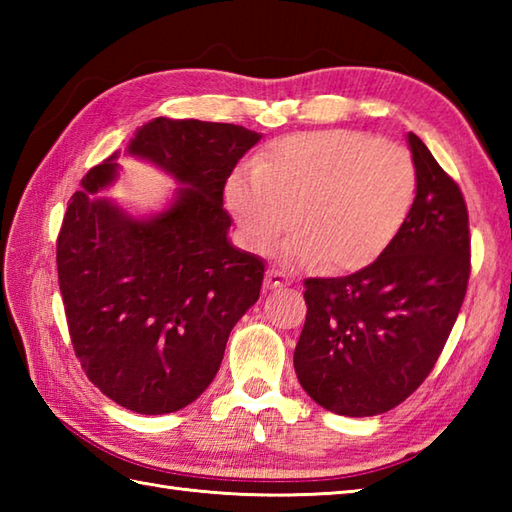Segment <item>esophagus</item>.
<instances>
[{"label":"esophagus","instance_id":"esophagus-1","mask_svg":"<svg viewBox=\"0 0 512 512\" xmlns=\"http://www.w3.org/2000/svg\"><path fill=\"white\" fill-rule=\"evenodd\" d=\"M288 284V279L284 277V273H279V270H268L266 273V288L273 290V288H284Z\"/></svg>","mask_w":512,"mask_h":512}]
</instances>
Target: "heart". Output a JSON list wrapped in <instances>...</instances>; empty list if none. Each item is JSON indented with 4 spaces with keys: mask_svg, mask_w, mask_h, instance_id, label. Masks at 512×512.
<instances>
[{
    "mask_svg": "<svg viewBox=\"0 0 512 512\" xmlns=\"http://www.w3.org/2000/svg\"><path fill=\"white\" fill-rule=\"evenodd\" d=\"M416 165L405 147L350 129L281 136L224 184L242 242L264 255L290 226L295 264L361 270L385 253L416 198Z\"/></svg>",
    "mask_w": 512,
    "mask_h": 512,
    "instance_id": "b5f03b06",
    "label": "heart"
}]
</instances>
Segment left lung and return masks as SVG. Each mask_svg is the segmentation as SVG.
<instances>
[{
    "label": "left lung",
    "instance_id": "obj_1",
    "mask_svg": "<svg viewBox=\"0 0 512 512\" xmlns=\"http://www.w3.org/2000/svg\"><path fill=\"white\" fill-rule=\"evenodd\" d=\"M409 147L416 200L391 246L354 275L303 281L295 372L339 416H376L407 400L442 354L469 286L464 195L416 134Z\"/></svg>",
    "mask_w": 512,
    "mask_h": 512
}]
</instances>
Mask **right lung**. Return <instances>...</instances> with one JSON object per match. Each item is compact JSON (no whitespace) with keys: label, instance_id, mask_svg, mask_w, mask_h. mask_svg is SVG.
Here are the masks:
<instances>
[{"label":"right lung","instance_id":"1","mask_svg":"<svg viewBox=\"0 0 512 512\" xmlns=\"http://www.w3.org/2000/svg\"><path fill=\"white\" fill-rule=\"evenodd\" d=\"M257 132L231 123L143 125L127 151L171 173L176 202L134 220L96 193L116 154L81 180L57 237L59 290L85 376L125 409L171 413L211 385L233 325L259 299L264 262L228 242L224 184Z\"/></svg>","mask_w":512,"mask_h":512}]
</instances>
